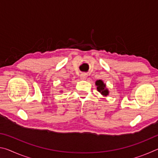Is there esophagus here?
<instances>
[{"mask_svg": "<svg viewBox=\"0 0 158 158\" xmlns=\"http://www.w3.org/2000/svg\"><path fill=\"white\" fill-rule=\"evenodd\" d=\"M80 78H81V80H85L87 78V75L85 74H81V76H80Z\"/></svg>", "mask_w": 158, "mask_h": 158, "instance_id": "obj_1", "label": "esophagus"}]
</instances>
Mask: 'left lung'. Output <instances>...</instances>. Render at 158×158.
Wrapping results in <instances>:
<instances>
[{"label":"left lung","instance_id":"left-lung-1","mask_svg":"<svg viewBox=\"0 0 158 158\" xmlns=\"http://www.w3.org/2000/svg\"><path fill=\"white\" fill-rule=\"evenodd\" d=\"M95 85H97V90L103 97H106L109 95V91L107 88L106 86V84L104 83L102 80L99 79L95 81Z\"/></svg>","mask_w":158,"mask_h":158}]
</instances>
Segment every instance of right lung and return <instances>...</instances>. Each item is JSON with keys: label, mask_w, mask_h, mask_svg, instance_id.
<instances>
[{"label": "right lung", "mask_w": 158, "mask_h": 158, "mask_svg": "<svg viewBox=\"0 0 158 158\" xmlns=\"http://www.w3.org/2000/svg\"><path fill=\"white\" fill-rule=\"evenodd\" d=\"M61 92H63V90H61Z\"/></svg>", "instance_id": "right-lung-1"}]
</instances>
